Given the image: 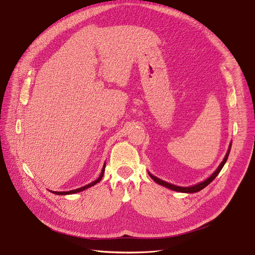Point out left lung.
<instances>
[{"mask_svg": "<svg viewBox=\"0 0 255 255\" xmlns=\"http://www.w3.org/2000/svg\"><path fill=\"white\" fill-rule=\"evenodd\" d=\"M231 145H232V143H230V145H229V149H228V151H227V153H226V155H225L223 161L220 163L219 166H218V168L213 172V174H212L210 177H208L207 179H205L204 181H202V183H199V184H197V185H195V186H191V187H177V186L168 184V183H166V181H164V180H162V179H160V178H158V177L152 175L150 172H149V175H150V177L155 181V183H157L158 185L163 186V187H165V188H167V189H170V190H172V191L179 192V193H188V194L197 193V192L203 190L204 188H206L209 184H211L212 181L215 179V177H216L218 174H219V172L221 171V169L223 168L224 164L226 163V161H227V159H228V155H229L230 149H231Z\"/></svg>", "mask_w": 255, "mask_h": 255, "instance_id": "left-lung-1", "label": "left lung"}]
</instances>
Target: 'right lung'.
Returning a JSON list of instances; mask_svg holds the SVG:
<instances>
[{
  "label": "right lung",
  "mask_w": 255,
  "mask_h": 255,
  "mask_svg": "<svg viewBox=\"0 0 255 255\" xmlns=\"http://www.w3.org/2000/svg\"><path fill=\"white\" fill-rule=\"evenodd\" d=\"M105 167H106V163H104V166H103V169H102V172H101L100 176H99L95 181H93V183H91V184H89V185H87V186H85V187H82V188H79V189H76V190H72V191H69V192H52V191H50V192L53 193V194H55V195H71V194H76V193L82 192V191H84V190H86V189H89V188L95 186L96 184H98L99 181L102 179V177H103V175H104V172H105Z\"/></svg>",
  "instance_id": "obj_1"
}]
</instances>
